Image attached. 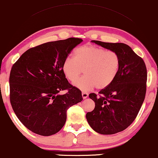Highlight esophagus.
Instances as JSON below:
<instances>
[{
    "label": "esophagus",
    "mask_w": 158,
    "mask_h": 158,
    "mask_svg": "<svg viewBox=\"0 0 158 158\" xmlns=\"http://www.w3.org/2000/svg\"><path fill=\"white\" fill-rule=\"evenodd\" d=\"M81 95H82V98L84 99H86L87 97H88V93H85V92H82V93H81Z\"/></svg>",
    "instance_id": "esophagus-1"
}]
</instances>
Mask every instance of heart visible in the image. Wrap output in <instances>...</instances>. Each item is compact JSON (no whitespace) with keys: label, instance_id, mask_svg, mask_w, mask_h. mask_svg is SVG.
<instances>
[{"label":"heart","instance_id":"obj_1","mask_svg":"<svg viewBox=\"0 0 158 158\" xmlns=\"http://www.w3.org/2000/svg\"><path fill=\"white\" fill-rule=\"evenodd\" d=\"M120 69V57L113 50H106L93 45L77 48L73 57L63 61L62 71L71 82L77 88L87 91L96 87L102 89L113 82ZM84 70L85 75L77 78ZM78 80L77 81V79Z\"/></svg>","mask_w":158,"mask_h":158}]
</instances>
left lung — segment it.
Segmentation results:
<instances>
[{"label": "left lung", "instance_id": "8db88e82", "mask_svg": "<svg viewBox=\"0 0 158 158\" xmlns=\"http://www.w3.org/2000/svg\"><path fill=\"white\" fill-rule=\"evenodd\" d=\"M92 41L118 54L120 69L110 85L98 95L89 94L95 106L86 118L97 133L114 134L130 126L139 114L147 90V68L143 59L125 44Z\"/></svg>", "mask_w": 158, "mask_h": 158}]
</instances>
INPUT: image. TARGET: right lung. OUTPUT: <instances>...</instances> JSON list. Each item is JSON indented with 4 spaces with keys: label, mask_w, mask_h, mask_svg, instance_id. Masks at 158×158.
Listing matches in <instances>:
<instances>
[{
    "label": "right lung",
    "mask_w": 158,
    "mask_h": 158,
    "mask_svg": "<svg viewBox=\"0 0 158 158\" xmlns=\"http://www.w3.org/2000/svg\"><path fill=\"white\" fill-rule=\"evenodd\" d=\"M82 41L69 38L31 48L11 68L10 102L17 118L32 132L44 136L57 133L64 126L68 109L83 100L80 89L62 71L63 61ZM62 90L67 93L59 95Z\"/></svg>",
    "instance_id": "right-lung-1"
}]
</instances>
